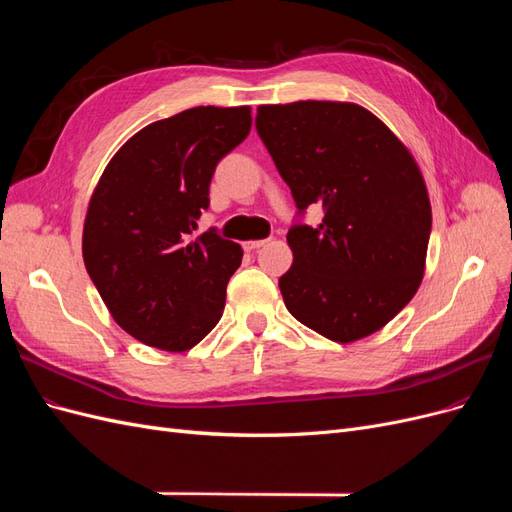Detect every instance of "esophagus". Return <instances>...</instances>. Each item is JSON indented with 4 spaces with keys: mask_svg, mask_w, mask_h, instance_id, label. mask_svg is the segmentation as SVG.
<instances>
[{
    "mask_svg": "<svg viewBox=\"0 0 512 512\" xmlns=\"http://www.w3.org/2000/svg\"><path fill=\"white\" fill-rule=\"evenodd\" d=\"M265 243H267L265 239H256V241H245L243 247H245V252H254V250H260Z\"/></svg>",
    "mask_w": 512,
    "mask_h": 512,
    "instance_id": "esophagus-1",
    "label": "esophagus"
}]
</instances>
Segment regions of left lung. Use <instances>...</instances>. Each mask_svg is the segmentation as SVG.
Returning a JSON list of instances; mask_svg holds the SVG:
<instances>
[{"label": "left lung", "mask_w": 512, "mask_h": 512, "mask_svg": "<svg viewBox=\"0 0 512 512\" xmlns=\"http://www.w3.org/2000/svg\"><path fill=\"white\" fill-rule=\"evenodd\" d=\"M256 130L299 213L292 267L280 277L288 312L339 344L380 331L421 286L431 232L427 185L408 147L352 102L258 106Z\"/></svg>", "instance_id": "8db88e82"}]
</instances>
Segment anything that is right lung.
Wrapping results in <instances>:
<instances>
[{"label":"right lung","mask_w":512,"mask_h":512,"mask_svg":"<svg viewBox=\"0 0 512 512\" xmlns=\"http://www.w3.org/2000/svg\"><path fill=\"white\" fill-rule=\"evenodd\" d=\"M250 106H196L149 123L123 145L89 198L83 260L119 327L166 352L194 348L220 322L243 250L213 228L215 166L245 141Z\"/></svg>","instance_id":"right-lung-1"}]
</instances>
